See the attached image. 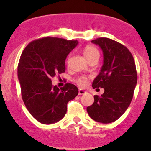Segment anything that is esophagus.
<instances>
[{
  "instance_id": "obj_1",
  "label": "esophagus",
  "mask_w": 151,
  "mask_h": 151,
  "mask_svg": "<svg viewBox=\"0 0 151 151\" xmlns=\"http://www.w3.org/2000/svg\"><path fill=\"white\" fill-rule=\"evenodd\" d=\"M85 93H86V91H84V90L79 89V95H82Z\"/></svg>"
}]
</instances>
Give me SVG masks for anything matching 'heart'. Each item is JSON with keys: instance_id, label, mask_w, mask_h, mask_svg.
I'll list each match as a JSON object with an SVG mask.
<instances>
[{"instance_id": "b5f03b06", "label": "heart", "mask_w": 151, "mask_h": 151, "mask_svg": "<svg viewBox=\"0 0 151 151\" xmlns=\"http://www.w3.org/2000/svg\"><path fill=\"white\" fill-rule=\"evenodd\" d=\"M83 53H84V57L87 59V60H91V58H95V57H99V52L97 48L93 45H89L84 47V50H83ZM70 58V55L67 58V62L69 61ZM88 77H86V76H80L75 79L76 83L81 87H84L86 85Z\"/></svg>"}]
</instances>
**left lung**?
Listing matches in <instances>:
<instances>
[{
  "instance_id": "left-lung-1",
  "label": "left lung",
  "mask_w": 151,
  "mask_h": 151,
  "mask_svg": "<svg viewBox=\"0 0 151 151\" xmlns=\"http://www.w3.org/2000/svg\"><path fill=\"white\" fill-rule=\"evenodd\" d=\"M101 48L104 64L92 83L93 89L104 88L101 96L86 108L93 120L109 124L119 119L129 106L137 83V72L132 54L126 46L107 37L93 40Z\"/></svg>"
}]
</instances>
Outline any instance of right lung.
I'll return each mask as SVG.
<instances>
[{"instance_id":"add662e5","label":"right lung","mask_w":151,"mask_h":151,"mask_svg":"<svg viewBox=\"0 0 151 151\" xmlns=\"http://www.w3.org/2000/svg\"><path fill=\"white\" fill-rule=\"evenodd\" d=\"M77 40L45 37L29 43L22 51L18 76L22 101L36 120L56 123L67 113V104L77 96V87L67 83L59 89L51 77L65 72V60Z\"/></svg>"}]
</instances>
